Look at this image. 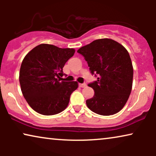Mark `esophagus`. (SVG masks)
Segmentation results:
<instances>
[{
	"mask_svg": "<svg viewBox=\"0 0 156 156\" xmlns=\"http://www.w3.org/2000/svg\"><path fill=\"white\" fill-rule=\"evenodd\" d=\"M79 86H80V87H82V88H83V87H85L87 86L86 83H83V84H79Z\"/></svg>",
	"mask_w": 156,
	"mask_h": 156,
	"instance_id": "1",
	"label": "esophagus"
}]
</instances>
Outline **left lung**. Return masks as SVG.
<instances>
[{"label": "left lung", "mask_w": 156, "mask_h": 156, "mask_svg": "<svg viewBox=\"0 0 156 156\" xmlns=\"http://www.w3.org/2000/svg\"><path fill=\"white\" fill-rule=\"evenodd\" d=\"M87 62L97 80L89 83L94 95L86 101L96 114L110 116L122 109L129 99L133 84V69L124 47L108 38L96 40L77 50Z\"/></svg>", "instance_id": "obj_1"}]
</instances>
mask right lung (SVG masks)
I'll list each match as a JSON object with an SVG mask.
<instances>
[{"label":"right lung","instance_id":"right-lung-1","mask_svg":"<svg viewBox=\"0 0 156 156\" xmlns=\"http://www.w3.org/2000/svg\"><path fill=\"white\" fill-rule=\"evenodd\" d=\"M74 52L72 48L41 44L24 57L19 74L20 88L27 104L36 112L50 116L67 108L78 83L60 82L57 78L64 75V66Z\"/></svg>","mask_w":156,"mask_h":156}]
</instances>
